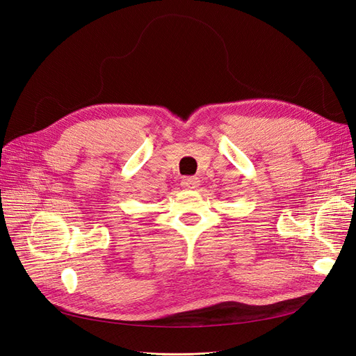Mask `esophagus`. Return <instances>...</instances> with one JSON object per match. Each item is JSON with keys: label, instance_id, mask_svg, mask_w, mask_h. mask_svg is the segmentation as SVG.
Wrapping results in <instances>:
<instances>
[{"label": "esophagus", "instance_id": "34e87169", "mask_svg": "<svg viewBox=\"0 0 356 356\" xmlns=\"http://www.w3.org/2000/svg\"><path fill=\"white\" fill-rule=\"evenodd\" d=\"M200 184V181L197 177H186L184 179L181 181V186L187 188V190H193V188H197Z\"/></svg>", "mask_w": 356, "mask_h": 356}]
</instances>
